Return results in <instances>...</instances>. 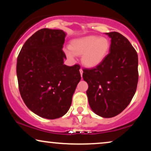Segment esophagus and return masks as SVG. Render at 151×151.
<instances>
[{
    "mask_svg": "<svg viewBox=\"0 0 151 151\" xmlns=\"http://www.w3.org/2000/svg\"><path fill=\"white\" fill-rule=\"evenodd\" d=\"M79 72H80L81 76H82V74H83V70H82V69H80V70H79Z\"/></svg>",
    "mask_w": 151,
    "mask_h": 151,
    "instance_id": "1",
    "label": "esophagus"
}]
</instances>
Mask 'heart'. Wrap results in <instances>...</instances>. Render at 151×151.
Here are the masks:
<instances>
[{
	"label": "heart",
	"instance_id": "1",
	"mask_svg": "<svg viewBox=\"0 0 151 151\" xmlns=\"http://www.w3.org/2000/svg\"><path fill=\"white\" fill-rule=\"evenodd\" d=\"M70 50H66L67 57L74 58V55H81L83 65L89 68L99 65L108 55L110 42L108 38L89 35L74 40L70 46Z\"/></svg>",
	"mask_w": 151,
	"mask_h": 151
}]
</instances>
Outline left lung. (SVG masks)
<instances>
[{
    "instance_id": "obj_1",
    "label": "left lung",
    "mask_w": 151,
    "mask_h": 151,
    "mask_svg": "<svg viewBox=\"0 0 151 151\" xmlns=\"http://www.w3.org/2000/svg\"><path fill=\"white\" fill-rule=\"evenodd\" d=\"M111 38L109 52L94 68L84 69L89 104L95 114L104 118L118 115L129 104L138 81V55L124 35L106 33Z\"/></svg>"
}]
</instances>
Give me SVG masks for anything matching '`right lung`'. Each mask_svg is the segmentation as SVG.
I'll use <instances>...</instances> for the list:
<instances>
[{"mask_svg":"<svg viewBox=\"0 0 151 151\" xmlns=\"http://www.w3.org/2000/svg\"><path fill=\"white\" fill-rule=\"evenodd\" d=\"M66 34L43 28L25 42L17 59L19 91L27 108L39 116L55 119L64 116L81 79L80 66L64 65Z\"/></svg>","mask_w":151,"mask_h":151,"instance_id":"right-lung-1","label":"right lung"}]
</instances>
